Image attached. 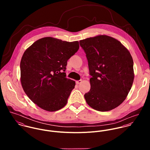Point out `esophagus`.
I'll use <instances>...</instances> for the list:
<instances>
[{"instance_id":"1","label":"esophagus","mask_w":150,"mask_h":150,"mask_svg":"<svg viewBox=\"0 0 150 150\" xmlns=\"http://www.w3.org/2000/svg\"><path fill=\"white\" fill-rule=\"evenodd\" d=\"M82 81H83V80H80L76 81V84H77V85H79V84H81V83H82Z\"/></svg>"}]
</instances>
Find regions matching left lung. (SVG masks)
Segmentation results:
<instances>
[{
  "label": "left lung",
  "mask_w": 150,
  "mask_h": 150,
  "mask_svg": "<svg viewBox=\"0 0 150 150\" xmlns=\"http://www.w3.org/2000/svg\"><path fill=\"white\" fill-rule=\"evenodd\" d=\"M88 62L91 89L84 95L90 107L111 110L126 99L134 80L133 61L118 40L100 35L80 41Z\"/></svg>",
  "instance_id": "8db88e82"
}]
</instances>
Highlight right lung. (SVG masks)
<instances>
[{
  "mask_svg": "<svg viewBox=\"0 0 150 150\" xmlns=\"http://www.w3.org/2000/svg\"><path fill=\"white\" fill-rule=\"evenodd\" d=\"M79 49V42L47 37L30 46L22 57L21 82L29 98L44 110L64 107L75 81L66 78L67 61Z\"/></svg>",
  "mask_w": 150,
  "mask_h": 150,
  "instance_id": "add662e5",
  "label": "right lung"
}]
</instances>
